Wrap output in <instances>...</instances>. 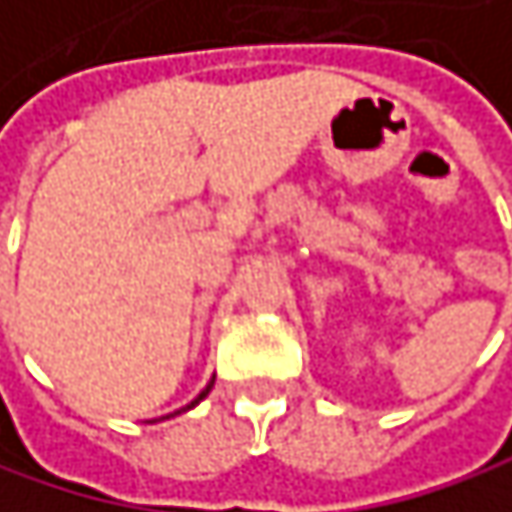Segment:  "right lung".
<instances>
[{
  "mask_svg": "<svg viewBox=\"0 0 512 512\" xmlns=\"http://www.w3.org/2000/svg\"><path fill=\"white\" fill-rule=\"evenodd\" d=\"M212 381H215V378H212ZM212 381H209V387H206V390H203V393H200V396H197V399H194V402H191V405H188V408H194V405H197V402H200V399H206V393H209V390H212ZM176 414H179V411H176Z\"/></svg>",
  "mask_w": 512,
  "mask_h": 512,
  "instance_id": "add662e5",
  "label": "right lung"
}]
</instances>
